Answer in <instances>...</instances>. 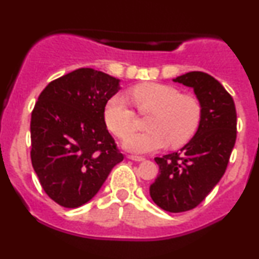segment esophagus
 Returning <instances> with one entry per match:
<instances>
[{
  "instance_id": "esophagus-1",
  "label": "esophagus",
  "mask_w": 259,
  "mask_h": 259,
  "mask_svg": "<svg viewBox=\"0 0 259 259\" xmlns=\"http://www.w3.org/2000/svg\"><path fill=\"white\" fill-rule=\"evenodd\" d=\"M127 158L132 159V160H135V162H142V160H145L144 157H140V156H133V154H129V156H127Z\"/></svg>"
}]
</instances>
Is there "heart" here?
<instances>
[{
  "label": "heart",
  "mask_w": 259,
  "mask_h": 259,
  "mask_svg": "<svg viewBox=\"0 0 259 259\" xmlns=\"http://www.w3.org/2000/svg\"><path fill=\"white\" fill-rule=\"evenodd\" d=\"M134 105L140 113H152L147 121L150 132L136 134V114L120 95L107 101L105 106L106 125L115 136L126 140L125 147L132 152L147 153L160 150L169 144L171 147L185 145L200 125L201 103L191 95H181L169 85H138L130 91Z\"/></svg>",
  "instance_id": "obj_1"
}]
</instances>
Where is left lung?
<instances>
[{"label": "left lung", "mask_w": 259, "mask_h": 259, "mask_svg": "<svg viewBox=\"0 0 259 259\" xmlns=\"http://www.w3.org/2000/svg\"><path fill=\"white\" fill-rule=\"evenodd\" d=\"M194 89L201 103V120L195 136L179 152L156 157L159 174L150 186L154 203L171 213L197 207L227 170L236 141V109L230 94L203 72L173 79Z\"/></svg>", "instance_id": "8db88e82"}]
</instances>
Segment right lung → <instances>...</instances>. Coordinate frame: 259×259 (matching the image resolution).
Masks as SVG:
<instances>
[{
    "label": "right lung",
    "mask_w": 259,
    "mask_h": 259,
    "mask_svg": "<svg viewBox=\"0 0 259 259\" xmlns=\"http://www.w3.org/2000/svg\"><path fill=\"white\" fill-rule=\"evenodd\" d=\"M119 79L80 68L50 82L31 113V164L51 200L78 208L124 159L106 126L105 106Z\"/></svg>",
    "instance_id": "add662e5"
}]
</instances>
